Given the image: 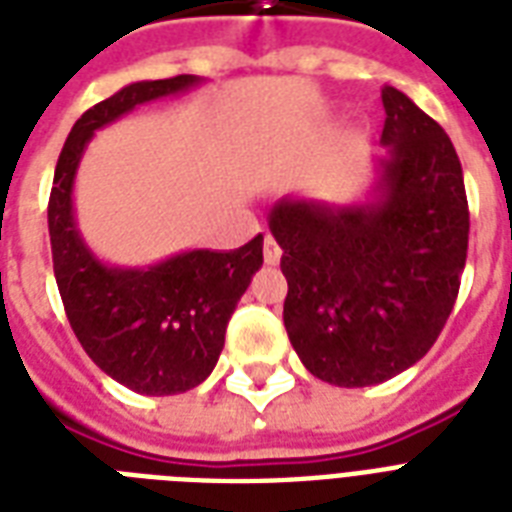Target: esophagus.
<instances>
[{
  "instance_id": "34e87169",
  "label": "esophagus",
  "mask_w": 512,
  "mask_h": 512,
  "mask_svg": "<svg viewBox=\"0 0 512 512\" xmlns=\"http://www.w3.org/2000/svg\"><path fill=\"white\" fill-rule=\"evenodd\" d=\"M263 257H265V263H268V265H279V260H281V247H279V241L273 239V236H265Z\"/></svg>"
}]
</instances>
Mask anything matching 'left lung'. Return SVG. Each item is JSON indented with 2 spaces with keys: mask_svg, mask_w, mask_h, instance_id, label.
I'll list each match as a JSON object with an SVG mask.
<instances>
[{
  "mask_svg": "<svg viewBox=\"0 0 512 512\" xmlns=\"http://www.w3.org/2000/svg\"><path fill=\"white\" fill-rule=\"evenodd\" d=\"M369 201L281 199L268 215L284 249V327L305 369L366 388L417 364L454 308L470 212L452 140L396 87Z\"/></svg>",
  "mask_w": 512,
  "mask_h": 512,
  "instance_id": "1",
  "label": "left lung"
}]
</instances>
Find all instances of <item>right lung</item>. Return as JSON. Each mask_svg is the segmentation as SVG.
<instances>
[{
    "label": "right lung",
    "mask_w": 512,
    "mask_h": 512,
    "mask_svg": "<svg viewBox=\"0 0 512 512\" xmlns=\"http://www.w3.org/2000/svg\"><path fill=\"white\" fill-rule=\"evenodd\" d=\"M196 84L193 74L135 82L84 111L60 151L47 207L52 268L76 340L111 380L143 396L185 393L212 374L231 313L263 265V233L231 252L188 249L148 268H116L76 228L74 177L95 130Z\"/></svg>",
    "instance_id": "right-lung-1"
}]
</instances>
